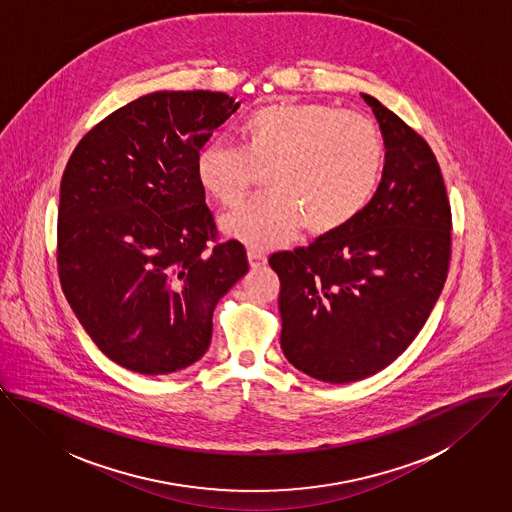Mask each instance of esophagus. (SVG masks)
Returning a JSON list of instances; mask_svg holds the SVG:
<instances>
[{
	"instance_id": "34e87169",
	"label": "esophagus",
	"mask_w": 512,
	"mask_h": 512,
	"mask_svg": "<svg viewBox=\"0 0 512 512\" xmlns=\"http://www.w3.org/2000/svg\"><path fill=\"white\" fill-rule=\"evenodd\" d=\"M247 259H249V265H251L253 269H259V267H263V265L267 263L265 253H261V251H257V249H249V251H247Z\"/></svg>"
}]
</instances>
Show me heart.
I'll return each mask as SVG.
<instances>
[{
  "label": "heart",
  "instance_id": "1",
  "mask_svg": "<svg viewBox=\"0 0 512 512\" xmlns=\"http://www.w3.org/2000/svg\"><path fill=\"white\" fill-rule=\"evenodd\" d=\"M241 147L222 141L196 155L200 188L237 206L257 172L267 194L222 220V231L251 249H271L300 229L326 235L349 224L377 190L385 149L367 117L326 104L275 102L247 115Z\"/></svg>",
  "mask_w": 512,
  "mask_h": 512
}]
</instances>
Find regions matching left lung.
Wrapping results in <instances>:
<instances>
[{
    "label": "left lung",
    "mask_w": 512,
    "mask_h": 512,
    "mask_svg": "<svg viewBox=\"0 0 512 512\" xmlns=\"http://www.w3.org/2000/svg\"><path fill=\"white\" fill-rule=\"evenodd\" d=\"M385 143L381 182L343 228L271 255L281 279L284 357L324 383H353L391 365L426 324L448 277L452 214L428 143L361 94Z\"/></svg>",
    "instance_id": "left-lung-1"
}]
</instances>
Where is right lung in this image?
I'll return each mask as SVG.
<instances>
[{
  "instance_id": "1",
  "label": "right lung",
  "mask_w": 512,
  "mask_h": 512,
  "mask_svg": "<svg viewBox=\"0 0 512 512\" xmlns=\"http://www.w3.org/2000/svg\"><path fill=\"white\" fill-rule=\"evenodd\" d=\"M239 110L224 92H153L102 119L60 182L58 275L94 343L117 365L169 375L210 347L220 298L247 271L216 224L196 155Z\"/></svg>"
}]
</instances>
